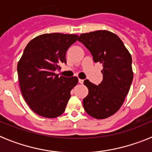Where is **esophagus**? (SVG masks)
<instances>
[{
	"instance_id": "34e87169",
	"label": "esophagus",
	"mask_w": 152,
	"mask_h": 152,
	"mask_svg": "<svg viewBox=\"0 0 152 152\" xmlns=\"http://www.w3.org/2000/svg\"><path fill=\"white\" fill-rule=\"evenodd\" d=\"M78 82L80 83V84H83V83H84V80H83V79H78Z\"/></svg>"
}]
</instances>
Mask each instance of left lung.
Segmentation results:
<instances>
[{"label": "left lung", "mask_w": 152, "mask_h": 152, "mask_svg": "<svg viewBox=\"0 0 152 152\" xmlns=\"http://www.w3.org/2000/svg\"><path fill=\"white\" fill-rule=\"evenodd\" d=\"M78 41L91 52L94 61L102 63L103 67L99 85L84 80L89 93L83 106L92 117L106 119L119 110L129 91L133 79L132 56L122 40L107 30L82 33Z\"/></svg>", "instance_id": "obj_1"}]
</instances>
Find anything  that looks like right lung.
I'll return each instance as SVG.
<instances>
[{
	"mask_svg": "<svg viewBox=\"0 0 152 152\" xmlns=\"http://www.w3.org/2000/svg\"><path fill=\"white\" fill-rule=\"evenodd\" d=\"M77 35L46 33L31 40L17 64L21 93L31 110L45 118H56L64 112L77 77L55 74L65 63L68 49Z\"/></svg>",
	"mask_w": 152,
	"mask_h": 152,
	"instance_id": "obj_1",
	"label": "right lung"
}]
</instances>
